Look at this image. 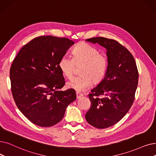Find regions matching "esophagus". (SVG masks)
I'll return each mask as SVG.
<instances>
[{
    "instance_id": "1",
    "label": "esophagus",
    "mask_w": 156,
    "mask_h": 156,
    "mask_svg": "<svg viewBox=\"0 0 156 156\" xmlns=\"http://www.w3.org/2000/svg\"><path fill=\"white\" fill-rule=\"evenodd\" d=\"M76 98H77L78 99L80 98H81L82 96H83V94L80 93V92H76Z\"/></svg>"
}]
</instances>
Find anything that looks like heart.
<instances>
[{"instance_id": "1", "label": "heart", "mask_w": 156, "mask_h": 156, "mask_svg": "<svg viewBox=\"0 0 156 156\" xmlns=\"http://www.w3.org/2000/svg\"><path fill=\"white\" fill-rule=\"evenodd\" d=\"M73 57L64 55L60 58L58 67L64 76L70 78L74 73L76 66H82L80 69L81 75L74 76L67 82L70 89L83 91L93 83H99L106 74L108 66V57L99 53L98 48L87 44L77 45L72 51Z\"/></svg>"}]
</instances>
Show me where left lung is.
<instances>
[{"label":"left lung","mask_w":156,"mask_h":156,"mask_svg":"<svg viewBox=\"0 0 156 156\" xmlns=\"http://www.w3.org/2000/svg\"><path fill=\"white\" fill-rule=\"evenodd\" d=\"M86 41L107 50L105 77L89 94L91 106L85 114L89 124L105 129L117 123L129 110L137 89L138 71L132 54L116 40L97 37Z\"/></svg>","instance_id":"1"}]
</instances>
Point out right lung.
Segmentation results:
<instances>
[{
	"label": "right lung",
	"instance_id": "add662e5",
	"mask_svg": "<svg viewBox=\"0 0 156 156\" xmlns=\"http://www.w3.org/2000/svg\"><path fill=\"white\" fill-rule=\"evenodd\" d=\"M74 43L66 37L43 36L24 45L10 68L11 92L20 111L33 124L50 127L62 119L76 99L65 85L58 62Z\"/></svg>",
	"mask_w": 156,
	"mask_h": 156
}]
</instances>
